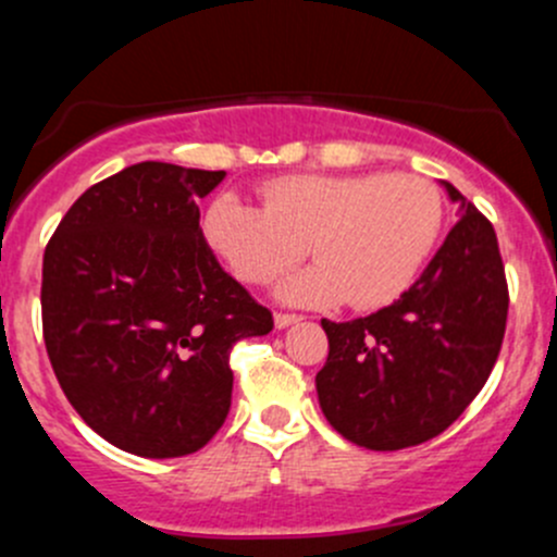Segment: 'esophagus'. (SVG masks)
I'll return each mask as SVG.
<instances>
[{"instance_id":"esophagus-1","label":"esophagus","mask_w":557,"mask_h":557,"mask_svg":"<svg viewBox=\"0 0 557 557\" xmlns=\"http://www.w3.org/2000/svg\"><path fill=\"white\" fill-rule=\"evenodd\" d=\"M297 322H300V317H297V313H276V317H273L276 330H284V327H289V324H297Z\"/></svg>"}]
</instances>
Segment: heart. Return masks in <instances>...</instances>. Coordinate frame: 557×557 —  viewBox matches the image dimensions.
I'll use <instances>...</instances> for the list:
<instances>
[{
    "mask_svg": "<svg viewBox=\"0 0 557 557\" xmlns=\"http://www.w3.org/2000/svg\"><path fill=\"white\" fill-rule=\"evenodd\" d=\"M265 208L224 191L202 216L208 246L249 284H268L302 257L317 265L281 281L276 297L295 306L357 311L398 300L431 257L444 206L417 175L300 173L262 186Z\"/></svg>",
    "mask_w": 557,
    "mask_h": 557,
    "instance_id": "obj_1",
    "label": "heart"
}]
</instances>
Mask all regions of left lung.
<instances>
[{"instance_id":"1","label":"left lung","mask_w":557,"mask_h":557,"mask_svg":"<svg viewBox=\"0 0 557 557\" xmlns=\"http://www.w3.org/2000/svg\"><path fill=\"white\" fill-rule=\"evenodd\" d=\"M460 219L422 276L382 311L322 319L327 362L317 395L330 425L357 447L393 453L447 431L487 382L509 292L495 230L442 181Z\"/></svg>"}]
</instances>
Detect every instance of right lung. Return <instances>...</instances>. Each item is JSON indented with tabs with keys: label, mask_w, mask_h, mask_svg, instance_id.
Masks as SVG:
<instances>
[{
	"label": "right lung",
	"mask_w": 557,
	"mask_h": 557,
	"mask_svg": "<svg viewBox=\"0 0 557 557\" xmlns=\"http://www.w3.org/2000/svg\"><path fill=\"white\" fill-rule=\"evenodd\" d=\"M224 170L129 164L86 189L42 257L53 373L94 433L140 458H184L224 425L230 351L273 317L222 271L200 206Z\"/></svg>",
	"instance_id": "obj_1"
}]
</instances>
